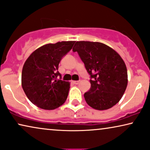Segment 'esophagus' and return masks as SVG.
<instances>
[{
	"mask_svg": "<svg viewBox=\"0 0 150 150\" xmlns=\"http://www.w3.org/2000/svg\"><path fill=\"white\" fill-rule=\"evenodd\" d=\"M72 82H73L74 84H78L79 81H72Z\"/></svg>",
	"mask_w": 150,
	"mask_h": 150,
	"instance_id": "34e87169",
	"label": "esophagus"
}]
</instances>
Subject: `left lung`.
Masks as SVG:
<instances>
[{
	"label": "left lung",
	"instance_id": "1",
	"mask_svg": "<svg viewBox=\"0 0 150 150\" xmlns=\"http://www.w3.org/2000/svg\"><path fill=\"white\" fill-rule=\"evenodd\" d=\"M73 51L78 53L91 75V88L83 95L88 104L98 110L117 104L127 85V68L120 55L97 42L77 41Z\"/></svg>",
	"mask_w": 150,
	"mask_h": 150
}]
</instances>
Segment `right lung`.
Wrapping results in <instances>:
<instances>
[{
    "instance_id": "obj_1",
    "label": "right lung",
    "mask_w": 150,
    "mask_h": 150,
    "mask_svg": "<svg viewBox=\"0 0 150 150\" xmlns=\"http://www.w3.org/2000/svg\"><path fill=\"white\" fill-rule=\"evenodd\" d=\"M75 41L47 44L34 51L24 64L22 87L32 103L44 110H54L67 100L70 83L61 78L58 66Z\"/></svg>"
}]
</instances>
